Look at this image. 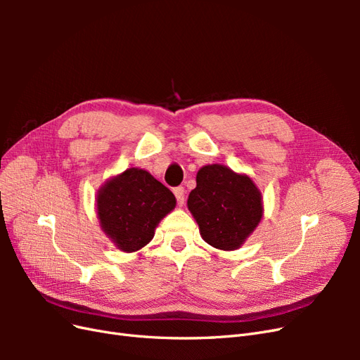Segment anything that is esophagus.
<instances>
[{"label": "esophagus", "instance_id": "1", "mask_svg": "<svg viewBox=\"0 0 360 360\" xmlns=\"http://www.w3.org/2000/svg\"><path fill=\"white\" fill-rule=\"evenodd\" d=\"M174 195H176L179 205H183L184 204V188H181V186L174 188Z\"/></svg>", "mask_w": 360, "mask_h": 360}]
</instances>
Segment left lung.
Masks as SVG:
<instances>
[{"label": "left lung", "mask_w": 360, "mask_h": 360, "mask_svg": "<svg viewBox=\"0 0 360 360\" xmlns=\"http://www.w3.org/2000/svg\"><path fill=\"white\" fill-rule=\"evenodd\" d=\"M188 207L201 237L222 250L240 248L263 216L261 193L252 180L224 165H205L198 171Z\"/></svg>", "instance_id": "left-lung-1"}]
</instances>
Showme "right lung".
Segmentation results:
<instances>
[{
  "mask_svg": "<svg viewBox=\"0 0 360 360\" xmlns=\"http://www.w3.org/2000/svg\"><path fill=\"white\" fill-rule=\"evenodd\" d=\"M174 207V193L150 172L138 168L111 179L97 195L102 230L124 252L146 246L153 238L156 225Z\"/></svg>",
  "mask_w": 360,
  "mask_h": 360,
  "instance_id": "obj_1",
  "label": "right lung"
}]
</instances>
